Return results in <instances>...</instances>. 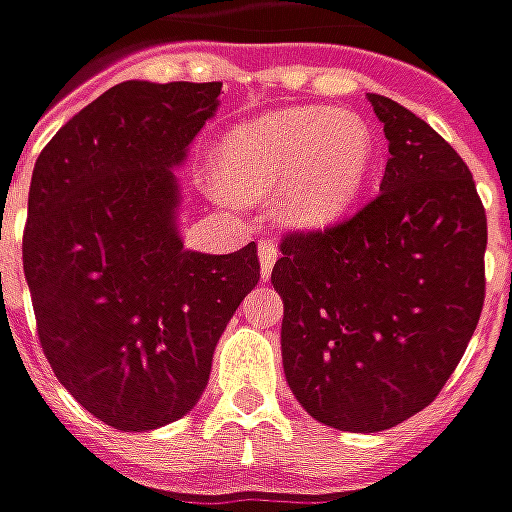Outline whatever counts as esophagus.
Segmentation results:
<instances>
[{
    "mask_svg": "<svg viewBox=\"0 0 512 512\" xmlns=\"http://www.w3.org/2000/svg\"><path fill=\"white\" fill-rule=\"evenodd\" d=\"M257 255H260V277L268 279L271 277V268H274V263H277V246L271 244V241H260V246H257Z\"/></svg>",
    "mask_w": 512,
    "mask_h": 512,
    "instance_id": "esophagus-1",
    "label": "esophagus"
}]
</instances>
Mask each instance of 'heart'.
<instances>
[{
	"label": "heart",
	"instance_id": "obj_1",
	"mask_svg": "<svg viewBox=\"0 0 512 512\" xmlns=\"http://www.w3.org/2000/svg\"><path fill=\"white\" fill-rule=\"evenodd\" d=\"M376 131L356 112L288 106L227 131L216 183L227 200L266 202L279 222L323 230L351 211L376 167Z\"/></svg>",
	"mask_w": 512,
	"mask_h": 512
}]
</instances>
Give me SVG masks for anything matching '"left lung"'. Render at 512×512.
Masks as SVG:
<instances>
[{"mask_svg": "<svg viewBox=\"0 0 512 512\" xmlns=\"http://www.w3.org/2000/svg\"><path fill=\"white\" fill-rule=\"evenodd\" d=\"M381 194L351 219L282 238V365L323 425L378 433L430 406L485 301L488 224L472 172L433 128L384 95Z\"/></svg>", "mask_w": 512, "mask_h": 512, "instance_id": "8db88e82", "label": "left lung"}]
</instances>
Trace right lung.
Returning a JSON list of instances; mask_svg holds the SVG:
<instances>
[{
	"label": "right lung",
	"instance_id": "1",
	"mask_svg": "<svg viewBox=\"0 0 512 512\" xmlns=\"http://www.w3.org/2000/svg\"><path fill=\"white\" fill-rule=\"evenodd\" d=\"M222 84L123 82L71 117L35 161L24 227L38 337L60 384L126 433L186 417L213 348L260 279L255 241L183 249L172 169Z\"/></svg>",
	"mask_w": 512,
	"mask_h": 512
}]
</instances>
